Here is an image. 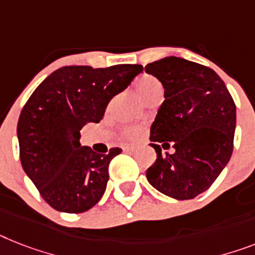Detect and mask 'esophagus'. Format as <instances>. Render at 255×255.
Returning <instances> with one entry per match:
<instances>
[{
  "label": "esophagus",
  "instance_id": "obj_1",
  "mask_svg": "<svg viewBox=\"0 0 255 255\" xmlns=\"http://www.w3.org/2000/svg\"><path fill=\"white\" fill-rule=\"evenodd\" d=\"M136 148V144H132V143H126L123 146L124 151H134Z\"/></svg>",
  "mask_w": 255,
  "mask_h": 255
}]
</instances>
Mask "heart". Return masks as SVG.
<instances>
[{
  "label": "heart",
  "mask_w": 255,
  "mask_h": 255,
  "mask_svg": "<svg viewBox=\"0 0 255 255\" xmlns=\"http://www.w3.org/2000/svg\"><path fill=\"white\" fill-rule=\"evenodd\" d=\"M135 88L142 95V98H144L146 100H151L153 96L161 95V92H163V86H161L160 82L151 75H143L139 79H136ZM140 134H142L140 126H126L123 130V135L128 139H135Z\"/></svg>",
  "instance_id": "obj_1"
}]
</instances>
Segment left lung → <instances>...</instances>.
Here are the masks:
<instances>
[{
  "instance_id": "obj_1",
  "label": "left lung",
  "mask_w": 255,
  "mask_h": 255,
  "mask_svg": "<svg viewBox=\"0 0 255 255\" xmlns=\"http://www.w3.org/2000/svg\"><path fill=\"white\" fill-rule=\"evenodd\" d=\"M144 70L161 82L165 98L151 125L156 161L146 177L170 198L193 199L211 186L232 156L236 105L207 66L170 56ZM169 146L173 153H161Z\"/></svg>"
}]
</instances>
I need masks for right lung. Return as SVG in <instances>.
<instances>
[{
    "label": "right lung",
    "mask_w": 255,
    "mask_h": 255,
    "mask_svg": "<svg viewBox=\"0 0 255 255\" xmlns=\"http://www.w3.org/2000/svg\"><path fill=\"white\" fill-rule=\"evenodd\" d=\"M142 70V65L64 66L45 78L23 107L16 128L20 163L54 210L79 214L102 199L109 163L123 150L95 152L79 143L81 129L98 124L112 98Z\"/></svg>",
    "instance_id": "right-lung-1"
}]
</instances>
